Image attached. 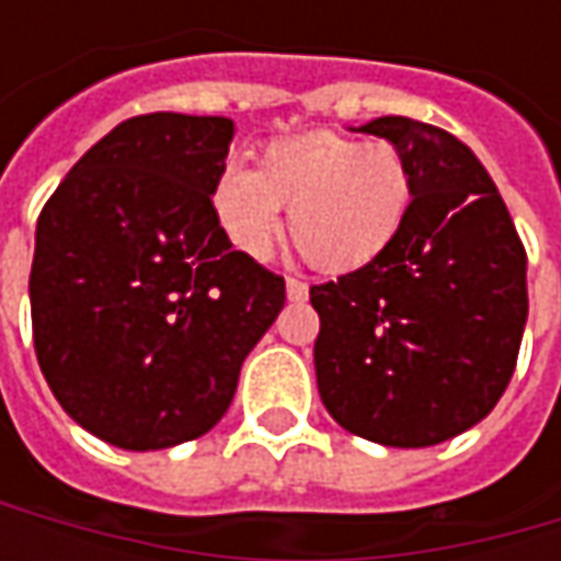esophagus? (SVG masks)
I'll use <instances>...</instances> for the list:
<instances>
[{
    "instance_id": "esophagus-1",
    "label": "esophagus",
    "mask_w": 561,
    "mask_h": 561,
    "mask_svg": "<svg viewBox=\"0 0 561 561\" xmlns=\"http://www.w3.org/2000/svg\"><path fill=\"white\" fill-rule=\"evenodd\" d=\"M287 299H290V302H302V299H309V284L296 280V277H287Z\"/></svg>"
}]
</instances>
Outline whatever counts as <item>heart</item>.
Masks as SVG:
<instances>
[{"mask_svg":"<svg viewBox=\"0 0 561 561\" xmlns=\"http://www.w3.org/2000/svg\"><path fill=\"white\" fill-rule=\"evenodd\" d=\"M412 199V168L399 149L336 130L271 140L255 171L225 168L211 186L215 221L237 252L268 259L287 205V233L321 274H353L383 259Z\"/></svg>","mask_w":561,"mask_h":561,"instance_id":"1","label":"heart"}]
</instances>
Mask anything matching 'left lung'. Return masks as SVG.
I'll use <instances>...</instances> for the list:
<instances>
[{"instance_id":"1","label":"left lung","mask_w":561,"mask_h":561,"mask_svg":"<svg viewBox=\"0 0 561 561\" xmlns=\"http://www.w3.org/2000/svg\"><path fill=\"white\" fill-rule=\"evenodd\" d=\"M412 168V215L368 268L312 287L318 393L380 446H437L500 402L528 321V255L478 156L440 127L375 118Z\"/></svg>"}]
</instances>
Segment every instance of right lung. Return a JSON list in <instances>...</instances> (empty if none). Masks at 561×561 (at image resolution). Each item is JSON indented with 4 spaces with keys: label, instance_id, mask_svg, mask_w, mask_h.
<instances>
[{
    "label": "right lung",
    "instance_id": "1",
    "mask_svg": "<svg viewBox=\"0 0 561 561\" xmlns=\"http://www.w3.org/2000/svg\"><path fill=\"white\" fill-rule=\"evenodd\" d=\"M233 121H121L36 221L33 346L71 419L121 449H168L225 419L240 368L284 309V277L215 221Z\"/></svg>",
    "mask_w": 561,
    "mask_h": 561
}]
</instances>
